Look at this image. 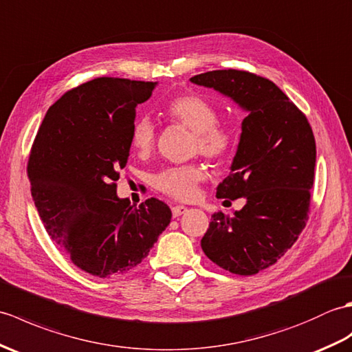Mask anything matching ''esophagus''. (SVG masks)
Returning <instances> with one entry per match:
<instances>
[{
	"label": "esophagus",
	"mask_w": 352,
	"mask_h": 352,
	"mask_svg": "<svg viewBox=\"0 0 352 352\" xmlns=\"http://www.w3.org/2000/svg\"><path fill=\"white\" fill-rule=\"evenodd\" d=\"M186 212V208L185 206H173L171 208V214H173V218H177V217H181L182 214H185Z\"/></svg>",
	"instance_id": "obj_1"
}]
</instances>
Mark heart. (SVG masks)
<instances>
[{
  "mask_svg": "<svg viewBox=\"0 0 352 352\" xmlns=\"http://www.w3.org/2000/svg\"><path fill=\"white\" fill-rule=\"evenodd\" d=\"M166 114L171 120L192 131L190 152L200 153L210 161H221L233 147V132L229 126L218 123L217 108L196 93H184L166 105ZM156 131L153 123L142 117L134 122L129 134V144L138 156L151 155L155 149ZM206 171L200 164L190 162L184 166L164 168L155 177V186L168 197L190 201L199 194V184Z\"/></svg>",
  "mask_w": 352,
  "mask_h": 352,
  "instance_id": "obj_1",
  "label": "heart"
}]
</instances>
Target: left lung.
Returning <instances> with one entry per match:
<instances>
[{
	"label": "left lung",
	"mask_w": 352,
	"mask_h": 352,
	"mask_svg": "<svg viewBox=\"0 0 352 352\" xmlns=\"http://www.w3.org/2000/svg\"><path fill=\"white\" fill-rule=\"evenodd\" d=\"M248 113L230 173L217 197L247 200L233 215L215 212L201 250L226 271L253 276L274 265L306 228L316 144L304 113L277 85L247 70H210L191 78ZM229 201V200H226Z\"/></svg>",
	"instance_id": "obj_1"
}]
</instances>
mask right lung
Masks as SVG:
<instances>
[{"label": "right lung", "instance_id": "add662e5", "mask_svg": "<svg viewBox=\"0 0 352 352\" xmlns=\"http://www.w3.org/2000/svg\"><path fill=\"white\" fill-rule=\"evenodd\" d=\"M156 82L95 78L50 107L31 146L27 173L46 232L74 265L105 278L135 268L166 230L171 210L151 197H117L135 108Z\"/></svg>", "mask_w": 352, "mask_h": 352}]
</instances>
